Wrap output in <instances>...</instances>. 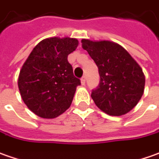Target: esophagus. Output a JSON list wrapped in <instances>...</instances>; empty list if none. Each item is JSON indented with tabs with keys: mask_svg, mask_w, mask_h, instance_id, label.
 Instances as JSON below:
<instances>
[{
	"mask_svg": "<svg viewBox=\"0 0 159 159\" xmlns=\"http://www.w3.org/2000/svg\"><path fill=\"white\" fill-rule=\"evenodd\" d=\"M80 81H81V84H82V85H85V83H86V77H85V76L81 78Z\"/></svg>",
	"mask_w": 159,
	"mask_h": 159,
	"instance_id": "1",
	"label": "esophagus"
}]
</instances>
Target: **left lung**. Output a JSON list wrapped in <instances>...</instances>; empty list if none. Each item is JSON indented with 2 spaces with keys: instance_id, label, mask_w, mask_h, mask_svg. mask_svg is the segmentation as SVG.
<instances>
[{
  "instance_id": "left-lung-1",
  "label": "left lung",
  "mask_w": 159,
  "mask_h": 159,
  "mask_svg": "<svg viewBox=\"0 0 159 159\" xmlns=\"http://www.w3.org/2000/svg\"><path fill=\"white\" fill-rule=\"evenodd\" d=\"M81 43L98 68L99 86L91 93L97 107L110 116L129 112L144 93L141 67L116 42L82 39Z\"/></svg>"
}]
</instances>
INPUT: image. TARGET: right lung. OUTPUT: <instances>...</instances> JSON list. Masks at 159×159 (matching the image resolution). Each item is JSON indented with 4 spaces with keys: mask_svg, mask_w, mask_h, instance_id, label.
Instances as JSON below:
<instances>
[{
    "mask_svg": "<svg viewBox=\"0 0 159 159\" xmlns=\"http://www.w3.org/2000/svg\"><path fill=\"white\" fill-rule=\"evenodd\" d=\"M79 45L75 38H47L40 41L23 63L18 87L30 110L54 119L70 107L80 80L73 75L68 56Z\"/></svg>",
    "mask_w": 159,
    "mask_h": 159,
    "instance_id": "1",
    "label": "right lung"
}]
</instances>
